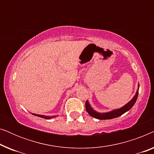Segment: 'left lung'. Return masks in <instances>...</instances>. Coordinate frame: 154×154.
<instances>
[{"mask_svg":"<svg viewBox=\"0 0 154 154\" xmlns=\"http://www.w3.org/2000/svg\"><path fill=\"white\" fill-rule=\"evenodd\" d=\"M139 88H140V84L138 83V88L136 91L135 94H134V96L132 97V99L130 101V102H128L127 104L124 105L123 106L121 107V108L113 109V110L108 111V112H104V113L98 112V111H95L93 108H92L89 102H88V100H87L85 102L86 111H87V112L89 113L90 116H91L92 117H94L95 118V119H99V120L113 119H115V118L119 117L120 116L123 115V113H125V112H127V111H129L130 109L134 106V104H135L137 99V97H138Z\"/></svg>","mask_w":154,"mask_h":154,"instance_id":"8db88e82","label":"left lung"}]
</instances>
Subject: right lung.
I'll list each match as a JSON object with an SVG mask.
<instances>
[{
    "mask_svg": "<svg viewBox=\"0 0 154 154\" xmlns=\"http://www.w3.org/2000/svg\"><path fill=\"white\" fill-rule=\"evenodd\" d=\"M32 114L33 116H38V117H41V118H43V119H53V118H55L57 116H44V115H40V114H36V113H33Z\"/></svg>",
    "mask_w": 154,
    "mask_h": 154,
    "instance_id": "obj_1",
    "label": "right lung"
}]
</instances>
